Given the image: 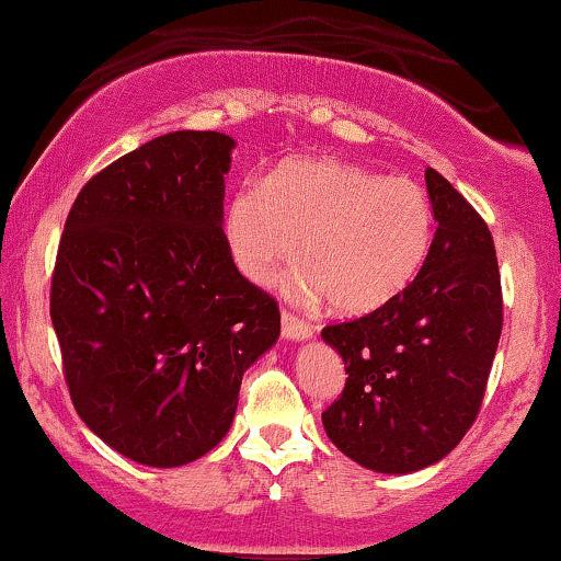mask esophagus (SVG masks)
Returning a JSON list of instances; mask_svg holds the SVG:
<instances>
[{"mask_svg": "<svg viewBox=\"0 0 561 561\" xmlns=\"http://www.w3.org/2000/svg\"><path fill=\"white\" fill-rule=\"evenodd\" d=\"M280 331L286 341H307V339H312L314 328L301 318H296V314H291V312H283L280 314Z\"/></svg>", "mask_w": 561, "mask_h": 561, "instance_id": "esophagus-1", "label": "esophagus"}]
</instances>
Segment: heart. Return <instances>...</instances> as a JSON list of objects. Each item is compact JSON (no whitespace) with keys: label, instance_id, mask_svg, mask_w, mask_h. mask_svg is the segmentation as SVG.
<instances>
[{"label":"heart","instance_id":"obj_1","mask_svg":"<svg viewBox=\"0 0 561 561\" xmlns=\"http://www.w3.org/2000/svg\"><path fill=\"white\" fill-rule=\"evenodd\" d=\"M226 236L236 267L254 283L273 278L299 247L296 296H325L333 312L362 318L391 305L420 273L433 213L425 191L407 178L312 157L236 191Z\"/></svg>","mask_w":561,"mask_h":561}]
</instances>
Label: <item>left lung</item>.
I'll list each match as a JSON object with an SVG mask.
<instances>
[{"label":"left lung","mask_w":561,"mask_h":561,"mask_svg":"<svg viewBox=\"0 0 561 561\" xmlns=\"http://www.w3.org/2000/svg\"><path fill=\"white\" fill-rule=\"evenodd\" d=\"M425 183L438 226L417 278L378 312L322 331L348 375L322 412L328 438L388 476L436 465L465 438L504 322L489 226L433 168Z\"/></svg>","instance_id":"obj_1"}]
</instances>
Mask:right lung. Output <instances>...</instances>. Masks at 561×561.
<instances>
[{
	"instance_id": "1",
	"label": "right lung",
	"mask_w": 561,
	"mask_h": 561,
	"mask_svg": "<svg viewBox=\"0 0 561 561\" xmlns=\"http://www.w3.org/2000/svg\"><path fill=\"white\" fill-rule=\"evenodd\" d=\"M233 147L217 130L151 138L91 178L65 220L51 325L72 407L138 465L213 451L243 373L280 335L278 305L222 233Z\"/></svg>"
}]
</instances>
